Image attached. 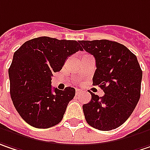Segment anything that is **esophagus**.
<instances>
[{
    "mask_svg": "<svg viewBox=\"0 0 150 150\" xmlns=\"http://www.w3.org/2000/svg\"><path fill=\"white\" fill-rule=\"evenodd\" d=\"M82 93V91H81V89H79V88H76V89H75V93H76V94H80V93Z\"/></svg>",
    "mask_w": 150,
    "mask_h": 150,
    "instance_id": "34e87169",
    "label": "esophagus"
}]
</instances>
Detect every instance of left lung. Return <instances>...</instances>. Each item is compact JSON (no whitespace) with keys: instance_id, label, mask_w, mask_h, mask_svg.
I'll use <instances>...</instances> for the list:
<instances>
[{"instance_id":"left-lung-1","label":"left lung","mask_w":150,"mask_h":150,"mask_svg":"<svg viewBox=\"0 0 150 150\" xmlns=\"http://www.w3.org/2000/svg\"><path fill=\"white\" fill-rule=\"evenodd\" d=\"M80 44L94 56V86L104 92L103 97L91 93L84 104L86 122L100 131L119 127L130 117L140 98L143 71L137 57L124 45L108 40H81Z\"/></svg>"}]
</instances>
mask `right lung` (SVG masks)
<instances>
[{
    "mask_svg": "<svg viewBox=\"0 0 150 150\" xmlns=\"http://www.w3.org/2000/svg\"><path fill=\"white\" fill-rule=\"evenodd\" d=\"M82 51L80 41L41 36L24 42L13 54L8 69L10 95L23 120L35 128H49L64 117L75 97L73 87H52V73L62 69L67 57Z\"/></svg>",
    "mask_w": 150,
    "mask_h": 150,
    "instance_id": "right-lung-1",
    "label": "right lung"
}]
</instances>
